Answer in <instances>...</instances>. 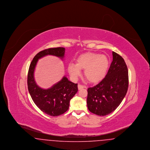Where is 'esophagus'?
Returning a JSON list of instances; mask_svg holds the SVG:
<instances>
[{
	"mask_svg": "<svg viewBox=\"0 0 150 150\" xmlns=\"http://www.w3.org/2000/svg\"><path fill=\"white\" fill-rule=\"evenodd\" d=\"M78 87L79 90H80V89H83V88H86V86H82V85H80V84H78Z\"/></svg>",
	"mask_w": 150,
	"mask_h": 150,
	"instance_id": "esophagus-1",
	"label": "esophagus"
}]
</instances>
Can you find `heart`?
Returning <instances> with one entry per match:
<instances>
[{"label": "heart", "mask_w": 150, "mask_h": 150, "mask_svg": "<svg viewBox=\"0 0 150 150\" xmlns=\"http://www.w3.org/2000/svg\"><path fill=\"white\" fill-rule=\"evenodd\" d=\"M110 65L108 58L97 53L88 52L80 55L76 59V64L68 65V71L74 79L80 74V69L84 70V75L90 83L96 84L106 75Z\"/></svg>", "instance_id": "obj_1"}]
</instances>
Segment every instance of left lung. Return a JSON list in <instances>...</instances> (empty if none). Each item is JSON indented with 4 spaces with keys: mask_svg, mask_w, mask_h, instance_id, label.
<instances>
[{
    "mask_svg": "<svg viewBox=\"0 0 150 150\" xmlns=\"http://www.w3.org/2000/svg\"><path fill=\"white\" fill-rule=\"evenodd\" d=\"M113 60L107 75L100 83L88 89L87 106L93 114H110L118 107L128 88V70L124 59L112 52Z\"/></svg>",
    "mask_w": 150,
    "mask_h": 150,
    "instance_id": "left-lung-1",
    "label": "left lung"
}]
</instances>
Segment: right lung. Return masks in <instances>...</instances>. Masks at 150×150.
Returning <instances> with one entry per match:
<instances>
[{"label":"right lung","instance_id":"1","mask_svg":"<svg viewBox=\"0 0 150 150\" xmlns=\"http://www.w3.org/2000/svg\"><path fill=\"white\" fill-rule=\"evenodd\" d=\"M64 52L65 48L63 47L48 48L40 51L34 57L29 67L28 86L31 98L41 111L52 116L61 115L68 110L70 100L78 91V84L72 83L64 76L50 88L42 89L36 83L34 70L39 59L47 55L62 59Z\"/></svg>","mask_w":150,"mask_h":150}]
</instances>
